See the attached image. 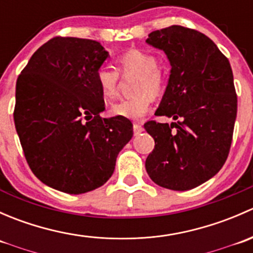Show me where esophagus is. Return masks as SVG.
I'll list each match as a JSON object with an SVG mask.
<instances>
[{
	"mask_svg": "<svg viewBox=\"0 0 253 253\" xmlns=\"http://www.w3.org/2000/svg\"><path fill=\"white\" fill-rule=\"evenodd\" d=\"M141 132H143V126L141 124H133V133L136 134H139Z\"/></svg>",
	"mask_w": 253,
	"mask_h": 253,
	"instance_id": "esophagus-1",
	"label": "esophagus"
}]
</instances>
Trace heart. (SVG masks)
I'll return each mask as SVG.
<instances>
[{
    "mask_svg": "<svg viewBox=\"0 0 253 253\" xmlns=\"http://www.w3.org/2000/svg\"><path fill=\"white\" fill-rule=\"evenodd\" d=\"M117 67L124 76L137 75L134 95L111 106L112 116L128 120H139L152 108L153 98H159L165 89V75L159 67L154 55L143 50H132L117 57ZM119 71L110 65H103L96 70L95 78L101 93L106 99L117 95L120 85Z\"/></svg>",
    "mask_w": 253,
    "mask_h": 253,
    "instance_id": "b5f03b06",
    "label": "heart"
}]
</instances>
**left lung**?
Masks as SVG:
<instances>
[{
    "instance_id": "obj_1",
    "label": "left lung",
    "mask_w": 253,
    "mask_h": 253,
    "mask_svg": "<svg viewBox=\"0 0 253 253\" xmlns=\"http://www.w3.org/2000/svg\"><path fill=\"white\" fill-rule=\"evenodd\" d=\"M147 42L171 65L155 115L178 121L145 122L155 141L145 170L162 187L191 190L213 177L230 152L237 112L230 62L207 35L181 25L152 32Z\"/></svg>"
}]
</instances>
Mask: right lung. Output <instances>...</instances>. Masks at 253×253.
Wrapping results in <instances>:
<instances>
[{"instance_id":"obj_1","label":"right lung","mask_w":253,"mask_h":253,"mask_svg":"<svg viewBox=\"0 0 253 253\" xmlns=\"http://www.w3.org/2000/svg\"><path fill=\"white\" fill-rule=\"evenodd\" d=\"M108 51L95 40L56 37L33 53L17 79L14 125L42 182L70 195L103 186L133 136L128 119H104L96 70Z\"/></svg>"}]
</instances>
